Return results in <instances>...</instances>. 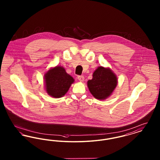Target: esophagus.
Wrapping results in <instances>:
<instances>
[{
	"mask_svg": "<svg viewBox=\"0 0 160 160\" xmlns=\"http://www.w3.org/2000/svg\"><path fill=\"white\" fill-rule=\"evenodd\" d=\"M77 78H78V80L80 82H83L84 79V77L83 76H78L77 77Z\"/></svg>",
	"mask_w": 160,
	"mask_h": 160,
	"instance_id": "obj_1",
	"label": "esophagus"
}]
</instances>
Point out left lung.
<instances>
[{"label":"left lung","mask_w":160,"mask_h":160,"mask_svg":"<svg viewBox=\"0 0 160 160\" xmlns=\"http://www.w3.org/2000/svg\"><path fill=\"white\" fill-rule=\"evenodd\" d=\"M88 86L92 95L97 99H105L109 97L118 84L116 76L110 68L99 67L93 73Z\"/></svg>","instance_id":"left-lung-1"}]
</instances>
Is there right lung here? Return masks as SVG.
<instances>
[{
	"label": "right lung",
	"mask_w": 160,
	"mask_h": 160,
	"mask_svg": "<svg viewBox=\"0 0 160 160\" xmlns=\"http://www.w3.org/2000/svg\"><path fill=\"white\" fill-rule=\"evenodd\" d=\"M44 81L47 93L53 98H58L64 96L68 91L74 80L67 73L64 68L57 66L46 72Z\"/></svg>",
	"instance_id": "add662e5"
}]
</instances>
